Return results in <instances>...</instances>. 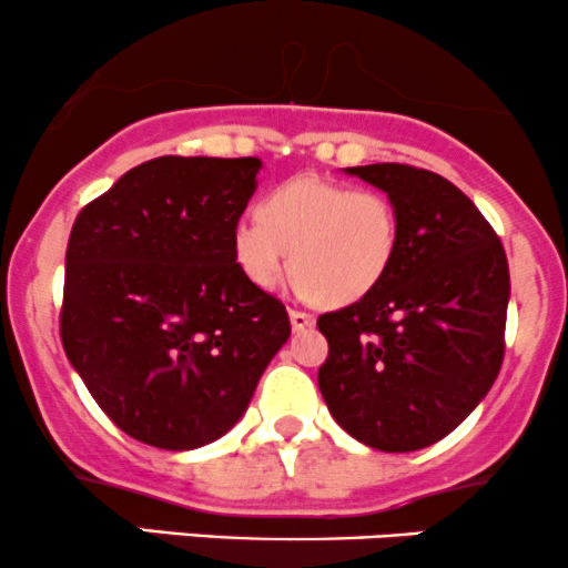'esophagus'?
I'll return each instance as SVG.
<instances>
[{"label": "esophagus", "mask_w": 568, "mask_h": 568, "mask_svg": "<svg viewBox=\"0 0 568 568\" xmlns=\"http://www.w3.org/2000/svg\"><path fill=\"white\" fill-rule=\"evenodd\" d=\"M291 325L293 331H306L315 325V317L306 315V312H298V310H291Z\"/></svg>", "instance_id": "esophagus-1"}]
</instances>
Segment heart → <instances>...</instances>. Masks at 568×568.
Segmentation results:
<instances>
[{
	"mask_svg": "<svg viewBox=\"0 0 568 568\" xmlns=\"http://www.w3.org/2000/svg\"><path fill=\"white\" fill-rule=\"evenodd\" d=\"M397 243L387 194L321 175L288 179L258 202L256 219L232 226V256L253 288H277L293 266L296 291L331 306L366 298L387 277Z\"/></svg>",
	"mask_w": 568,
	"mask_h": 568,
	"instance_id": "heart-1",
	"label": "heart"
}]
</instances>
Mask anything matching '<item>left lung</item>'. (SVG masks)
Returning a JSON list of instances; mask_svg holds the SVG:
<instances>
[{
    "label": "left lung",
    "instance_id": "obj_1",
    "mask_svg": "<svg viewBox=\"0 0 568 568\" xmlns=\"http://www.w3.org/2000/svg\"><path fill=\"white\" fill-rule=\"evenodd\" d=\"M382 189L400 243L387 277L317 321V371L338 427L379 452H416L456 429L501 368L510 270L488 221L452 181L379 162L344 168Z\"/></svg>",
    "mask_w": 568,
    "mask_h": 568
}]
</instances>
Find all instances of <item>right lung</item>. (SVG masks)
Returning a JSON list of instances; mask_svg holds the SVG:
<instances>
[{
    "label": "right lung",
    "instance_id": "right-lung-1",
    "mask_svg": "<svg viewBox=\"0 0 568 568\" xmlns=\"http://www.w3.org/2000/svg\"><path fill=\"white\" fill-rule=\"evenodd\" d=\"M258 171V158L149 160L71 226L63 349L130 438L165 452L219 440L288 342L283 302L232 256Z\"/></svg>",
    "mask_w": 568,
    "mask_h": 568
}]
</instances>
